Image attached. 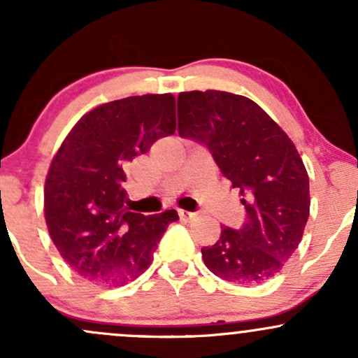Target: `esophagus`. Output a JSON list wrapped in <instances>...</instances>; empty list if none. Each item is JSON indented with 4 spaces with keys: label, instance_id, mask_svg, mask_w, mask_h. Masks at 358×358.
<instances>
[{
    "label": "esophagus",
    "instance_id": "esophagus-1",
    "mask_svg": "<svg viewBox=\"0 0 358 358\" xmlns=\"http://www.w3.org/2000/svg\"><path fill=\"white\" fill-rule=\"evenodd\" d=\"M178 213H180V217H182V219H193V217H195V213L188 212V210H178Z\"/></svg>",
    "mask_w": 358,
    "mask_h": 358
}]
</instances>
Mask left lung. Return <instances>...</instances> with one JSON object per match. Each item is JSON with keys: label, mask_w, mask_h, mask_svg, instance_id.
<instances>
[{"label": "left lung", "mask_w": 358, "mask_h": 358, "mask_svg": "<svg viewBox=\"0 0 358 358\" xmlns=\"http://www.w3.org/2000/svg\"><path fill=\"white\" fill-rule=\"evenodd\" d=\"M178 133L203 143L244 196L248 220L239 231L222 227L220 239L202 249L205 266L242 286L276 276L310 217V180L294 143L261 106L224 90L180 92Z\"/></svg>", "instance_id": "1"}]
</instances>
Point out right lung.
<instances>
[{
	"label": "right lung",
	"mask_w": 358,
	"mask_h": 358,
	"mask_svg": "<svg viewBox=\"0 0 358 358\" xmlns=\"http://www.w3.org/2000/svg\"><path fill=\"white\" fill-rule=\"evenodd\" d=\"M176 129L173 94L97 106L65 136L43 190L48 234L64 261L94 285L124 286L150 268L175 210L129 212L124 165Z\"/></svg>",
	"instance_id": "add662e5"
}]
</instances>
